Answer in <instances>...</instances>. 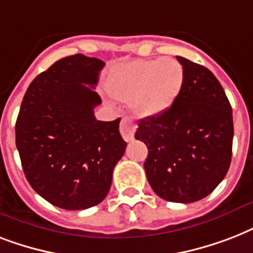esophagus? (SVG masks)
Instances as JSON below:
<instances>
[{"mask_svg": "<svg viewBox=\"0 0 253 253\" xmlns=\"http://www.w3.org/2000/svg\"><path fill=\"white\" fill-rule=\"evenodd\" d=\"M119 130H121V134H122L123 139H125L126 142H131V140L134 139L136 125H135L134 121L131 118H128V117H123L122 121H121V127H119Z\"/></svg>", "mask_w": 253, "mask_h": 253, "instance_id": "esophagus-1", "label": "esophagus"}]
</instances>
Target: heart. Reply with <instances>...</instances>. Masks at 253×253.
I'll use <instances>...</instances> for the list:
<instances>
[{"mask_svg":"<svg viewBox=\"0 0 253 253\" xmlns=\"http://www.w3.org/2000/svg\"><path fill=\"white\" fill-rule=\"evenodd\" d=\"M182 85L184 68L176 59H138L113 73L107 90L118 101H131L139 115L154 117L172 106Z\"/></svg>","mask_w":253,"mask_h":253,"instance_id":"heart-1","label":"heart"}]
</instances>
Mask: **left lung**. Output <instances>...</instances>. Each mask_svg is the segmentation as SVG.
I'll return each instance as SVG.
<instances>
[{
	"label": "left lung",
	"mask_w": 253,
	"mask_h": 253,
	"mask_svg": "<svg viewBox=\"0 0 253 253\" xmlns=\"http://www.w3.org/2000/svg\"><path fill=\"white\" fill-rule=\"evenodd\" d=\"M184 85L164 113L139 122L135 139L146 143L147 180L160 198L190 204L224 178L232 155V109L223 87L204 65L177 56Z\"/></svg>",
	"instance_id": "8db88e82"
}]
</instances>
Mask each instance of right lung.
Masks as SVG:
<instances>
[{"instance_id": "1", "label": "right lung", "mask_w": 253, "mask_h": 253, "mask_svg": "<svg viewBox=\"0 0 253 253\" xmlns=\"http://www.w3.org/2000/svg\"><path fill=\"white\" fill-rule=\"evenodd\" d=\"M103 65L81 53L53 63L27 87L15 123L26 178L39 196L65 210L102 202L126 151L121 118L94 117L101 97L93 89Z\"/></svg>"}]
</instances>
